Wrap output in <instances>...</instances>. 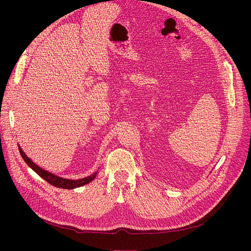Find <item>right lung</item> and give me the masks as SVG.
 Returning <instances> with one entry per match:
<instances>
[{"label":"right lung","instance_id":"obj_1","mask_svg":"<svg viewBox=\"0 0 251 251\" xmlns=\"http://www.w3.org/2000/svg\"><path fill=\"white\" fill-rule=\"evenodd\" d=\"M18 149H19V151H20V154L22 156V159L24 160V162L26 164L28 165V167H30L37 175H39L43 179H45L48 183L51 184V185H54L56 187H59V188L74 189V188H77V187L83 186V185H85V184H88L89 182H91L92 180H94L96 178L97 174H98V172H95L94 174L88 176V177H85V178H82V179H77V180L62 178V177H59V176H57L55 174L49 172V171L41 168L39 166H37L36 164H34L29 159V157L25 154V152L22 151L20 146H18Z\"/></svg>","mask_w":251,"mask_h":251}]
</instances>
